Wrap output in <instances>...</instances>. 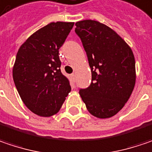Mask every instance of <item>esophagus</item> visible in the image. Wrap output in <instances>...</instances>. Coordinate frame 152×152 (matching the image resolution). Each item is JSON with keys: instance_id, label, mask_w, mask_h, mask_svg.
<instances>
[{"instance_id": "1", "label": "esophagus", "mask_w": 152, "mask_h": 152, "mask_svg": "<svg viewBox=\"0 0 152 152\" xmlns=\"http://www.w3.org/2000/svg\"><path fill=\"white\" fill-rule=\"evenodd\" d=\"M71 78H72V80H73V81H75V80H76V74H75V73L71 74Z\"/></svg>"}]
</instances>
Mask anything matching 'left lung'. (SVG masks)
Instances as JSON below:
<instances>
[{
	"label": "left lung",
	"instance_id": "left-lung-1",
	"mask_svg": "<svg viewBox=\"0 0 152 152\" xmlns=\"http://www.w3.org/2000/svg\"><path fill=\"white\" fill-rule=\"evenodd\" d=\"M75 26L91 69V83L80 89V96L92 115L112 117L124 107L135 86L132 49L114 30L98 21L86 19Z\"/></svg>",
	"mask_w": 152,
	"mask_h": 152
}]
</instances>
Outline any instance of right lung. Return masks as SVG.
<instances>
[{
    "label": "right lung",
    "mask_w": 152,
    "mask_h": 152,
    "mask_svg": "<svg viewBox=\"0 0 152 152\" xmlns=\"http://www.w3.org/2000/svg\"><path fill=\"white\" fill-rule=\"evenodd\" d=\"M73 22H52L30 36L19 47L12 78L23 102L34 114L50 117L61 110L71 86L61 72L59 49Z\"/></svg>",
    "instance_id": "right-lung-1"
}]
</instances>
